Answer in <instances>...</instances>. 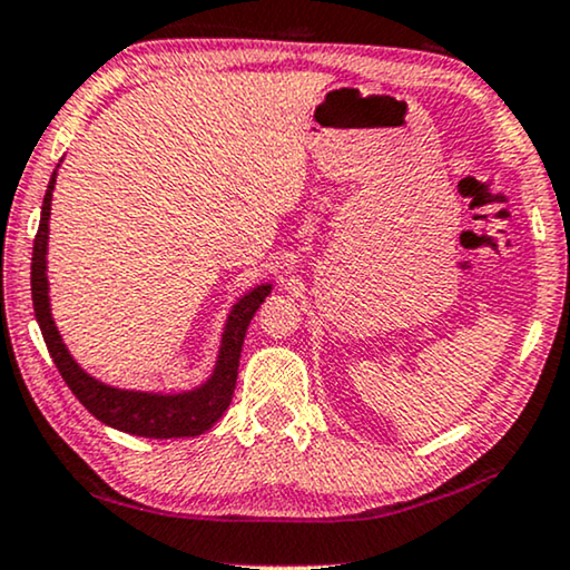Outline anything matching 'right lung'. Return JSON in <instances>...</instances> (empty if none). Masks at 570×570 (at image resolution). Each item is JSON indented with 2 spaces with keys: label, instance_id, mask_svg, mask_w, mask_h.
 Wrapping results in <instances>:
<instances>
[{
  "label": "right lung",
  "instance_id": "obj_1",
  "mask_svg": "<svg viewBox=\"0 0 570 570\" xmlns=\"http://www.w3.org/2000/svg\"><path fill=\"white\" fill-rule=\"evenodd\" d=\"M57 183V169L51 173L41 206L39 233L33 240V262H31V295L33 312L39 322L43 343H47L49 356L55 361L62 380L68 382L72 395L86 405L88 413H94L101 424L112 430L136 434V438L149 440H169V438H198L206 430H212L214 421H219L222 413L233 401L235 380H238L240 348L246 340V330L254 320L256 308L272 293L269 283L256 285L254 291L240 295L238 303L230 308L222 332L219 356L214 364V372L204 384H198L186 393H144V390H122L112 384L99 382L86 368L78 366V361L70 356L68 345L62 343L55 320H51L49 306V279H47V246H49V214H51V190Z\"/></svg>",
  "mask_w": 570,
  "mask_h": 570
}]
</instances>
